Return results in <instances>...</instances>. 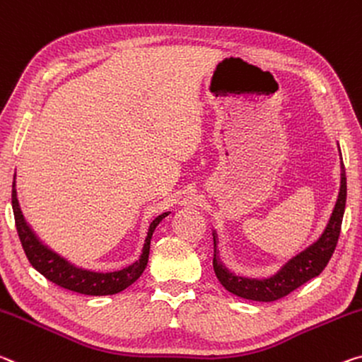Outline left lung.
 Returning a JSON list of instances; mask_svg holds the SVG:
<instances>
[{
  "label": "left lung",
  "instance_id": "8db88e82",
  "mask_svg": "<svg viewBox=\"0 0 362 362\" xmlns=\"http://www.w3.org/2000/svg\"><path fill=\"white\" fill-rule=\"evenodd\" d=\"M338 150H340V146H338ZM340 192H338L334 211H332L330 219L327 222L322 233L311 245H308L305 250H301L300 253L285 261L280 269H277L269 277L248 279L228 272L221 264L219 256H217V237L216 233H212V240H214L212 267H214L216 277L219 279L223 288L240 298H245V300L271 303L291 293L298 286L317 277L324 271L332 255H334L338 237H340L341 221L346 206V174L343 160H340Z\"/></svg>",
  "mask_w": 362,
  "mask_h": 362
}]
</instances>
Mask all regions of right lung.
I'll return each mask as SVG.
<instances>
[{
    "label": "right lung",
    "mask_w": 362,
    "mask_h": 362,
    "mask_svg": "<svg viewBox=\"0 0 362 362\" xmlns=\"http://www.w3.org/2000/svg\"><path fill=\"white\" fill-rule=\"evenodd\" d=\"M13 212L22 248H24L27 259L30 261L33 269L42 274L43 277H47L49 282L59 285L62 288L91 296L116 295L140 279V275L145 271L148 264L153 233L159 226V222L169 216V212H164V214L158 216L150 223L145 245H143L139 259L132 262L130 266L120 269V271L98 272L76 266L74 262L67 261L64 256H61L54 250H51L47 243H43V240L38 237L30 223L27 222L24 214H22L19 199H17L16 174L13 180Z\"/></svg>",
    "instance_id": "add662e5"
}]
</instances>
